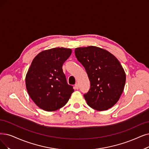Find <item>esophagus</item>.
<instances>
[{
    "label": "esophagus",
    "mask_w": 149,
    "mask_h": 149,
    "mask_svg": "<svg viewBox=\"0 0 149 149\" xmlns=\"http://www.w3.org/2000/svg\"><path fill=\"white\" fill-rule=\"evenodd\" d=\"M74 88L76 89V90H78V89L79 88V86H78V84H76L74 85Z\"/></svg>",
    "instance_id": "obj_1"
}]
</instances>
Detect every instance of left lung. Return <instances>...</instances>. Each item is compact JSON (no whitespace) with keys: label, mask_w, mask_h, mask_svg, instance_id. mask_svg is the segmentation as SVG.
<instances>
[{"label":"left lung","mask_w":149,"mask_h":149,"mask_svg":"<svg viewBox=\"0 0 149 149\" xmlns=\"http://www.w3.org/2000/svg\"><path fill=\"white\" fill-rule=\"evenodd\" d=\"M74 53L91 81V88L84 95L87 104L100 111L112 108L119 100L126 81L119 61L109 51L97 46L77 47Z\"/></svg>","instance_id":"left-lung-1"}]
</instances>
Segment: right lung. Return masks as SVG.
<instances>
[{
  "mask_svg": "<svg viewBox=\"0 0 149 149\" xmlns=\"http://www.w3.org/2000/svg\"><path fill=\"white\" fill-rule=\"evenodd\" d=\"M71 49L55 47L36 56L26 76V86L30 97L40 108L54 111L66 104L71 93L62 66L71 54Z\"/></svg>",
  "mask_w": 149,
  "mask_h": 149,
  "instance_id": "right-lung-1",
  "label": "right lung"
}]
</instances>
